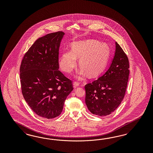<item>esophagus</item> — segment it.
Wrapping results in <instances>:
<instances>
[{
    "label": "esophagus",
    "mask_w": 153,
    "mask_h": 153,
    "mask_svg": "<svg viewBox=\"0 0 153 153\" xmlns=\"http://www.w3.org/2000/svg\"><path fill=\"white\" fill-rule=\"evenodd\" d=\"M73 86H74V88H77L79 86V83L78 82H74V84H73Z\"/></svg>",
    "instance_id": "esophagus-1"
}]
</instances>
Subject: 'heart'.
Listing matches in <instances>:
<instances>
[{
    "mask_svg": "<svg viewBox=\"0 0 153 153\" xmlns=\"http://www.w3.org/2000/svg\"><path fill=\"white\" fill-rule=\"evenodd\" d=\"M110 49L107 44L94 40L77 41L72 43L71 51L61 53L59 57L60 68L67 73L74 70L79 58L81 67L77 77L82 79L87 72L90 76L100 74L107 65L110 56Z\"/></svg>",
    "mask_w": 153,
    "mask_h": 153,
    "instance_id": "b5f03b06",
    "label": "heart"
}]
</instances>
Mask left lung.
Here are the masks:
<instances>
[{"mask_svg":"<svg viewBox=\"0 0 153 153\" xmlns=\"http://www.w3.org/2000/svg\"><path fill=\"white\" fill-rule=\"evenodd\" d=\"M129 73L128 57L116 42L114 56L109 68L85 86V102L91 113L102 117L116 110L125 97Z\"/></svg>","mask_w":153,"mask_h":153,"instance_id":"obj_1","label":"left lung"}]
</instances>
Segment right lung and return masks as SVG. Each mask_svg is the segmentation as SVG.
Masks as SVG:
<instances>
[{"label":"right lung","instance_id":"add662e5","mask_svg":"<svg viewBox=\"0 0 153 153\" xmlns=\"http://www.w3.org/2000/svg\"><path fill=\"white\" fill-rule=\"evenodd\" d=\"M62 31L38 39L25 54L20 67L22 93L37 115L46 119L59 116L73 90L72 81L59 71Z\"/></svg>","mask_w":153,"mask_h":153}]
</instances>
